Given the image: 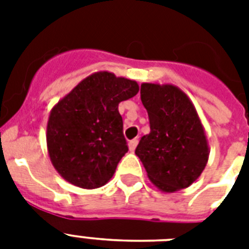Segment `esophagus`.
<instances>
[{"label": "esophagus", "mask_w": 249, "mask_h": 249, "mask_svg": "<svg viewBox=\"0 0 249 249\" xmlns=\"http://www.w3.org/2000/svg\"><path fill=\"white\" fill-rule=\"evenodd\" d=\"M137 144H138V140H132V141H129V143H128V146H129V150H130V151H134V150H136V147H137Z\"/></svg>", "instance_id": "obj_1"}]
</instances>
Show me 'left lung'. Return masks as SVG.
I'll return each instance as SVG.
<instances>
[{
  "label": "left lung",
  "mask_w": 249,
  "mask_h": 249,
  "mask_svg": "<svg viewBox=\"0 0 249 249\" xmlns=\"http://www.w3.org/2000/svg\"><path fill=\"white\" fill-rule=\"evenodd\" d=\"M141 101L147 109L150 133L141 138L136 155L148 179L164 193L186 189L208 163L209 146L196 108L172 84L143 83Z\"/></svg>",
  "instance_id": "obj_1"
}]
</instances>
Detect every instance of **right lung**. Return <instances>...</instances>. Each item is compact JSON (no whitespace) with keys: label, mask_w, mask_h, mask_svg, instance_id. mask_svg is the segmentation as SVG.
Listing matches in <instances>:
<instances>
[{"label":"right lung","mask_w":249,"mask_h":249,"mask_svg":"<svg viewBox=\"0 0 249 249\" xmlns=\"http://www.w3.org/2000/svg\"><path fill=\"white\" fill-rule=\"evenodd\" d=\"M138 90L134 80L94 72L53 107L46 144L52 164L66 181L98 189L112 178L128 152L119 103Z\"/></svg>","instance_id":"add662e5"}]
</instances>
